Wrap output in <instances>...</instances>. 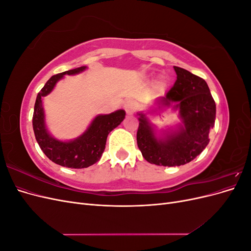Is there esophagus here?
<instances>
[{"mask_svg":"<svg viewBox=\"0 0 251 251\" xmlns=\"http://www.w3.org/2000/svg\"><path fill=\"white\" fill-rule=\"evenodd\" d=\"M124 108L127 115H132V114L135 113L136 109H137V105H136V102L133 100H126L124 104Z\"/></svg>","mask_w":251,"mask_h":251,"instance_id":"esophagus-1","label":"esophagus"}]
</instances>
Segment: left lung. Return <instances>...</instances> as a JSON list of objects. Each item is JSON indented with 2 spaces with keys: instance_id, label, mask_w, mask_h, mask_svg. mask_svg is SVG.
<instances>
[{
  "instance_id": "8db88e82",
  "label": "left lung",
  "mask_w": 251,
  "mask_h": 251,
  "mask_svg": "<svg viewBox=\"0 0 251 251\" xmlns=\"http://www.w3.org/2000/svg\"><path fill=\"white\" fill-rule=\"evenodd\" d=\"M177 80L161 101L176 103L183 121L179 131L158 139L147 118L140 114L137 144L143 158L163 166L183 165L200 155L209 142V131L215 126L216 102L206 81L180 67H174Z\"/></svg>"
}]
</instances>
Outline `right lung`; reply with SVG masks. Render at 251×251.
Here are the masks:
<instances>
[{
    "label": "right lung",
    "mask_w": 251,
    "mask_h": 251,
    "mask_svg": "<svg viewBox=\"0 0 251 251\" xmlns=\"http://www.w3.org/2000/svg\"><path fill=\"white\" fill-rule=\"evenodd\" d=\"M85 69L86 67H79L76 69L53 75L45 83L36 96L32 117L35 139L44 154L54 163L71 169L88 168L100 161L105 149V142H107L109 133L120 125L126 115L124 110H118L109 115L97 116L88 130L80 137L73 141L63 142L51 137L45 126L42 97L48 95L54 88L57 80L62 78L65 74H76Z\"/></svg>",
    "instance_id": "1"
}]
</instances>
